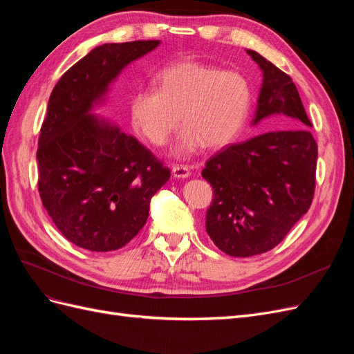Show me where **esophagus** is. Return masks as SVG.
Returning a JSON list of instances; mask_svg holds the SVG:
<instances>
[{"label": "esophagus", "instance_id": "esophagus-1", "mask_svg": "<svg viewBox=\"0 0 354 354\" xmlns=\"http://www.w3.org/2000/svg\"><path fill=\"white\" fill-rule=\"evenodd\" d=\"M171 171L176 178H187L190 176V169L185 165H174Z\"/></svg>", "mask_w": 354, "mask_h": 354}]
</instances>
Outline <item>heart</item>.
<instances>
[{
	"mask_svg": "<svg viewBox=\"0 0 354 354\" xmlns=\"http://www.w3.org/2000/svg\"><path fill=\"white\" fill-rule=\"evenodd\" d=\"M156 90H136L128 102L134 130L153 146H164L181 122L173 152L190 156L205 145L227 146L248 118L250 84L239 72L220 71L198 60H180L155 77Z\"/></svg>",
	"mask_w": 354,
	"mask_h": 354,
	"instance_id": "heart-1",
	"label": "heart"
}]
</instances>
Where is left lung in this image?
<instances>
[{"label":"left lung","instance_id":"8db88e82","mask_svg":"<svg viewBox=\"0 0 354 354\" xmlns=\"http://www.w3.org/2000/svg\"><path fill=\"white\" fill-rule=\"evenodd\" d=\"M246 53L263 72L251 125L272 118L266 130H283L223 149L202 169L214 190L207 233L232 257L263 254L283 241L312 205L316 181L317 145L295 84L257 51Z\"/></svg>","mask_w":354,"mask_h":354}]
</instances>
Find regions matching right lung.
Returning a JSON list of instances; mask_svg holds the SVG:
<instances>
[{"label":"right lung","mask_w":354,"mask_h":354,"mask_svg":"<svg viewBox=\"0 0 354 354\" xmlns=\"http://www.w3.org/2000/svg\"><path fill=\"white\" fill-rule=\"evenodd\" d=\"M159 39L93 48L53 88L38 142V190L63 236L80 248H122L140 232L169 169L136 137L95 115L121 72Z\"/></svg>","instance_id":"1"}]
</instances>
